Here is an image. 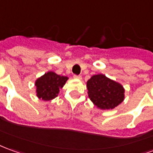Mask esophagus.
<instances>
[{
    "label": "esophagus",
    "mask_w": 153,
    "mask_h": 153,
    "mask_svg": "<svg viewBox=\"0 0 153 153\" xmlns=\"http://www.w3.org/2000/svg\"><path fill=\"white\" fill-rule=\"evenodd\" d=\"M74 79H79L80 80L82 79V77L80 76V75H74Z\"/></svg>",
    "instance_id": "obj_1"
}]
</instances>
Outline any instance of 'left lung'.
<instances>
[{"label": "left lung", "mask_w": 153, "mask_h": 153, "mask_svg": "<svg viewBox=\"0 0 153 153\" xmlns=\"http://www.w3.org/2000/svg\"><path fill=\"white\" fill-rule=\"evenodd\" d=\"M87 88L88 98L99 109H114L124 100L123 86L102 74L93 75L88 80Z\"/></svg>", "instance_id": "left-lung-1"}]
</instances>
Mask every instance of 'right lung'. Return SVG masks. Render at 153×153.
I'll return each mask as SVG.
<instances>
[{"label": "right lung", "mask_w": 153, "mask_h": 153, "mask_svg": "<svg viewBox=\"0 0 153 153\" xmlns=\"http://www.w3.org/2000/svg\"><path fill=\"white\" fill-rule=\"evenodd\" d=\"M69 78L59 75L53 71H49L38 78L35 82L37 98L44 101H50L56 98L59 88H62Z\"/></svg>", "instance_id": "obj_1"}]
</instances>
